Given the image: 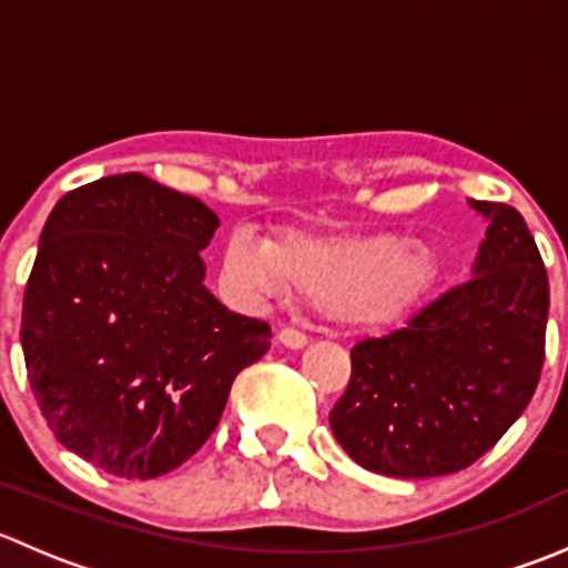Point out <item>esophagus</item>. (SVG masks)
Instances as JSON below:
<instances>
[{
	"instance_id": "34e87169",
	"label": "esophagus",
	"mask_w": 568,
	"mask_h": 568,
	"mask_svg": "<svg viewBox=\"0 0 568 568\" xmlns=\"http://www.w3.org/2000/svg\"><path fill=\"white\" fill-rule=\"evenodd\" d=\"M277 341H280V346L294 348V352H296V348L307 346V335H302V332H296V329H280Z\"/></svg>"
}]
</instances>
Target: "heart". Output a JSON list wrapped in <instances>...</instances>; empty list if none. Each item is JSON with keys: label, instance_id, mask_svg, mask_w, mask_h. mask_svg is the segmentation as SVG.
Segmentation results:
<instances>
[{"label": "heart", "instance_id": "obj_1", "mask_svg": "<svg viewBox=\"0 0 568 568\" xmlns=\"http://www.w3.org/2000/svg\"><path fill=\"white\" fill-rule=\"evenodd\" d=\"M437 255L417 242L376 233H288L255 242L233 233L222 250V280L247 296L288 291L318 305L326 318L354 329L390 326L415 311L437 283Z\"/></svg>", "mask_w": 568, "mask_h": 568}]
</instances>
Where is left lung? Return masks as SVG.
Masks as SVG:
<instances>
[{
  "label": "left lung",
  "instance_id": "left-lung-1",
  "mask_svg": "<svg viewBox=\"0 0 568 568\" xmlns=\"http://www.w3.org/2000/svg\"><path fill=\"white\" fill-rule=\"evenodd\" d=\"M469 205L489 222L473 277L400 329L352 348V382L329 426L371 473H459L517 423L536 393L547 268L517 209L486 200Z\"/></svg>",
  "mask_w": 568,
  "mask_h": 568
}]
</instances>
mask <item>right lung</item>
<instances>
[{
    "instance_id": "obj_1",
    "label": "right lung",
    "mask_w": 568,
    "mask_h": 568,
    "mask_svg": "<svg viewBox=\"0 0 568 568\" xmlns=\"http://www.w3.org/2000/svg\"><path fill=\"white\" fill-rule=\"evenodd\" d=\"M220 216L140 173L51 209L24 291L21 348L54 437L120 478L181 467L220 423L272 329L205 288Z\"/></svg>"
}]
</instances>
